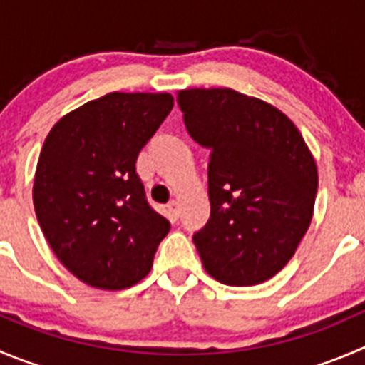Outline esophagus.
<instances>
[{"label": "esophagus", "mask_w": 365, "mask_h": 365, "mask_svg": "<svg viewBox=\"0 0 365 365\" xmlns=\"http://www.w3.org/2000/svg\"><path fill=\"white\" fill-rule=\"evenodd\" d=\"M179 210H180V206L177 200H172V202L166 206V213H168V217L173 218V220H177V218H179Z\"/></svg>", "instance_id": "obj_1"}]
</instances>
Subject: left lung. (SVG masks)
Returning <instances> with one entry per match:
<instances>
[{
  "label": "left lung",
  "instance_id": "obj_1",
  "mask_svg": "<svg viewBox=\"0 0 365 365\" xmlns=\"http://www.w3.org/2000/svg\"><path fill=\"white\" fill-rule=\"evenodd\" d=\"M186 130L210 150L207 224L193 235L211 277L251 287L276 276L310 227L317 165L296 125L229 88L177 93Z\"/></svg>",
  "mask_w": 365,
  "mask_h": 365
}]
</instances>
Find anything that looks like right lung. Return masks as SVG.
Instances as JSON below:
<instances>
[{
	"instance_id": "obj_1",
	"label": "right lung",
	"mask_w": 365,
	"mask_h": 365,
	"mask_svg": "<svg viewBox=\"0 0 365 365\" xmlns=\"http://www.w3.org/2000/svg\"><path fill=\"white\" fill-rule=\"evenodd\" d=\"M173 107L168 93H109L62 116L41 150L34 207L62 265L123 290L152 269L170 222L148 206L136 159Z\"/></svg>"
}]
</instances>
